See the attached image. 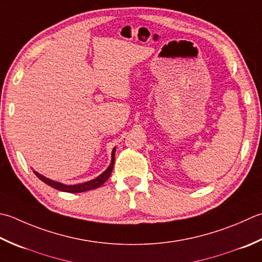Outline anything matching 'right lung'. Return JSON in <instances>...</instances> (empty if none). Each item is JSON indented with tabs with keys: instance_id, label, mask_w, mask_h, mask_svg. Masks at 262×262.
<instances>
[{
	"instance_id": "obj_1",
	"label": "right lung",
	"mask_w": 262,
	"mask_h": 262,
	"mask_svg": "<svg viewBox=\"0 0 262 262\" xmlns=\"http://www.w3.org/2000/svg\"><path fill=\"white\" fill-rule=\"evenodd\" d=\"M114 165H115V148L114 151H112V160L110 166L107 167L106 170L100 175L99 177H96L93 181H90V182H86L83 184H78V185H64V184H61L58 182H54V181H51V179L46 178L42 175H39L38 172H35V175L37 176L40 181L44 182L45 184H48V185L52 186L55 189H59V191H62V192H68V193H80V192H86V191H91V189H94L103 185V184L107 181V178L110 177L111 172H112V169H114Z\"/></svg>"
}]
</instances>
